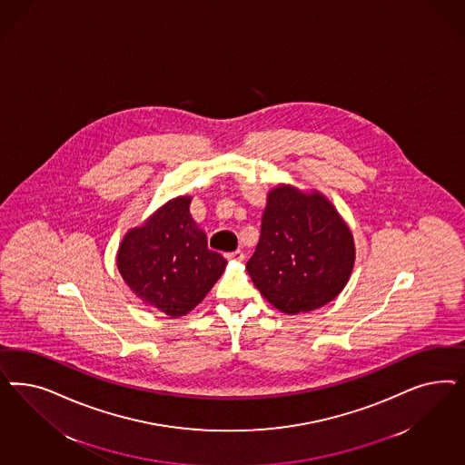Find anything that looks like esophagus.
Instances as JSON below:
<instances>
[{"instance_id":"obj_1","label":"esophagus","mask_w":465,"mask_h":465,"mask_svg":"<svg viewBox=\"0 0 465 465\" xmlns=\"http://www.w3.org/2000/svg\"><path fill=\"white\" fill-rule=\"evenodd\" d=\"M227 258H229V260H234V262H242V260H244V253H242L241 250H236V252H232V253H227Z\"/></svg>"}]
</instances>
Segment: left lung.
Returning a JSON list of instances; mask_svg holds the SVG:
<instances>
[{
	"label": "left lung",
	"instance_id": "obj_1",
	"mask_svg": "<svg viewBox=\"0 0 465 465\" xmlns=\"http://www.w3.org/2000/svg\"><path fill=\"white\" fill-rule=\"evenodd\" d=\"M354 258L352 232L329 200L281 184L269 193L246 270L272 306L298 315L341 294Z\"/></svg>",
	"mask_w": 465,
	"mask_h": 465
}]
</instances>
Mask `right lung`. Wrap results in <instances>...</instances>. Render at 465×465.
Segmentation results:
<instances>
[{
	"mask_svg": "<svg viewBox=\"0 0 465 465\" xmlns=\"http://www.w3.org/2000/svg\"><path fill=\"white\" fill-rule=\"evenodd\" d=\"M190 196H178L126 232L118 250L123 281L145 304L167 316L186 315L225 269L190 215Z\"/></svg>",
	"mask_w": 465,
	"mask_h": 465,
	"instance_id": "add662e5",
	"label": "right lung"
}]
</instances>
